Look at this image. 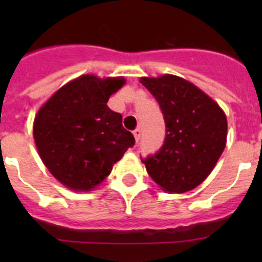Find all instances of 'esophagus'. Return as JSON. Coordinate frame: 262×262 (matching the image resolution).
I'll use <instances>...</instances> for the list:
<instances>
[{
	"mask_svg": "<svg viewBox=\"0 0 262 262\" xmlns=\"http://www.w3.org/2000/svg\"><path fill=\"white\" fill-rule=\"evenodd\" d=\"M133 134H134V138H136V142H139V139H141V129L139 128L134 129Z\"/></svg>",
	"mask_w": 262,
	"mask_h": 262,
	"instance_id": "1",
	"label": "esophagus"
}]
</instances>
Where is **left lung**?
Here are the masks:
<instances>
[{"instance_id":"left-lung-1","label":"left lung","mask_w":262,"mask_h":262,"mask_svg":"<svg viewBox=\"0 0 262 262\" xmlns=\"http://www.w3.org/2000/svg\"><path fill=\"white\" fill-rule=\"evenodd\" d=\"M163 114L166 137L155 155L141 158L147 172L167 192L195 189L208 178L227 141V118L208 95L184 78H141Z\"/></svg>"}]
</instances>
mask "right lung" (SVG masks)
Returning a JSON list of instances; mask_svg holds the SVG:
<instances>
[{
	"label": "right lung",
	"instance_id": "1",
	"mask_svg": "<svg viewBox=\"0 0 262 262\" xmlns=\"http://www.w3.org/2000/svg\"><path fill=\"white\" fill-rule=\"evenodd\" d=\"M124 83L121 77L81 76L58 90L35 116L34 139L41 161L70 189H94L136 143L121 115L106 105Z\"/></svg>",
	"mask_w": 262,
	"mask_h": 262
}]
</instances>
